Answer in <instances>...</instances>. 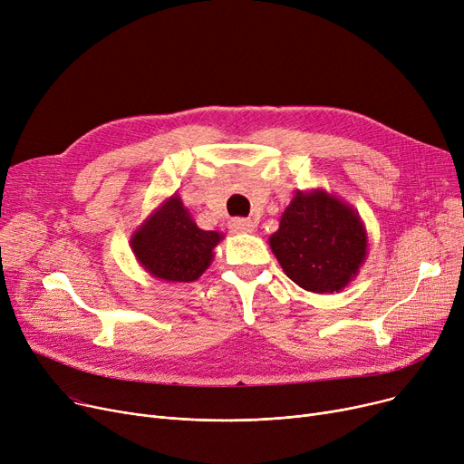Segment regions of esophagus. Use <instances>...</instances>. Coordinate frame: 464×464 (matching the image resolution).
<instances>
[{
    "instance_id": "esophagus-1",
    "label": "esophagus",
    "mask_w": 464,
    "mask_h": 464,
    "mask_svg": "<svg viewBox=\"0 0 464 464\" xmlns=\"http://www.w3.org/2000/svg\"><path fill=\"white\" fill-rule=\"evenodd\" d=\"M229 229L233 233H252L256 229V222L246 218H233L229 222Z\"/></svg>"
}]
</instances>
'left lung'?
Segmentation results:
<instances>
[{
    "mask_svg": "<svg viewBox=\"0 0 464 464\" xmlns=\"http://www.w3.org/2000/svg\"><path fill=\"white\" fill-rule=\"evenodd\" d=\"M284 273L306 291H340L367 256V233L359 216L327 191L297 193L271 237Z\"/></svg>",
    "mask_w": 464,
    "mask_h": 464,
    "instance_id": "1",
    "label": "left lung"
}]
</instances>
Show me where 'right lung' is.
<instances>
[{"mask_svg": "<svg viewBox=\"0 0 464 464\" xmlns=\"http://www.w3.org/2000/svg\"><path fill=\"white\" fill-rule=\"evenodd\" d=\"M222 235L203 231L193 222L182 201L173 195L150 216L131 238L139 263L167 282L198 280L212 259V248Z\"/></svg>", "mask_w": 464, "mask_h": 464, "instance_id": "1", "label": "right lung"}]
</instances>
